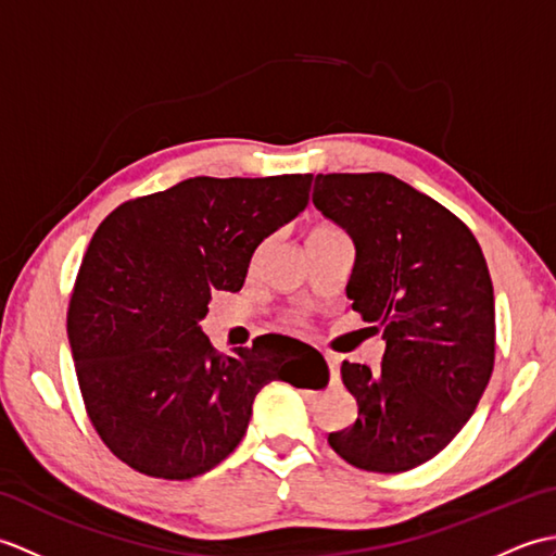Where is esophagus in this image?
<instances>
[{"label":"esophagus","mask_w":556,"mask_h":556,"mask_svg":"<svg viewBox=\"0 0 556 556\" xmlns=\"http://www.w3.org/2000/svg\"><path fill=\"white\" fill-rule=\"evenodd\" d=\"M327 365H329V377H332V382H339V361L334 356H325Z\"/></svg>","instance_id":"1"}]
</instances>
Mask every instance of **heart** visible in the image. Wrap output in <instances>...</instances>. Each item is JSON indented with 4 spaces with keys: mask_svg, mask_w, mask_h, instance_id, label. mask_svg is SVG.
Wrapping results in <instances>:
<instances>
[{
    "mask_svg": "<svg viewBox=\"0 0 556 556\" xmlns=\"http://www.w3.org/2000/svg\"><path fill=\"white\" fill-rule=\"evenodd\" d=\"M323 231H337V229H332V227H320V229H315L313 233H323Z\"/></svg>",
    "mask_w": 556,
    "mask_h": 556,
    "instance_id": "obj_1",
    "label": "heart"
}]
</instances>
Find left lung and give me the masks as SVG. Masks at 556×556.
Masks as SVG:
<instances>
[{
  "instance_id": "1",
  "label": "left lung",
  "mask_w": 556,
  "mask_h": 556,
  "mask_svg": "<svg viewBox=\"0 0 556 556\" xmlns=\"http://www.w3.org/2000/svg\"><path fill=\"white\" fill-rule=\"evenodd\" d=\"M313 203L353 248L346 296L382 329L377 370L341 363L358 418L327 442L351 466L401 473L473 416L494 365V291L476 236L392 174H317Z\"/></svg>"
}]
</instances>
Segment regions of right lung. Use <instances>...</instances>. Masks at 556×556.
<instances>
[{"label":"right lung","instance_id":"add662e5","mask_svg":"<svg viewBox=\"0 0 556 556\" xmlns=\"http://www.w3.org/2000/svg\"><path fill=\"white\" fill-rule=\"evenodd\" d=\"M313 174L195 176L104 219L71 293L66 334L90 422L138 473L188 480L243 440L271 380L320 389V351L265 334L219 353L212 291H241L255 248L308 207Z\"/></svg>","mask_w":556,"mask_h":556}]
</instances>
